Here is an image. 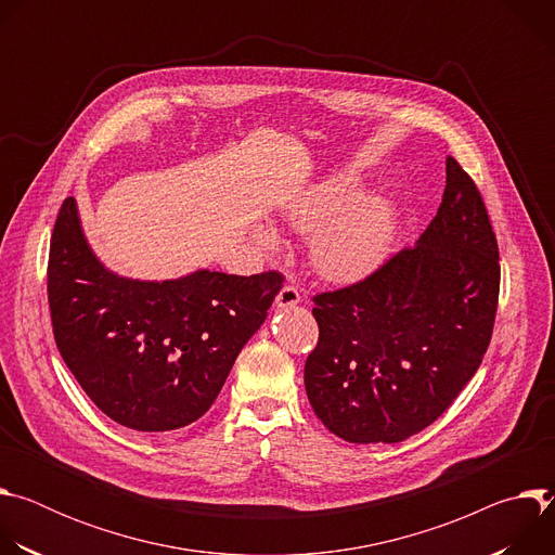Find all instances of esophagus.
<instances>
[{
	"label": "esophagus",
	"instance_id": "1",
	"mask_svg": "<svg viewBox=\"0 0 555 555\" xmlns=\"http://www.w3.org/2000/svg\"><path fill=\"white\" fill-rule=\"evenodd\" d=\"M298 302H300V292L294 285H283L281 292L276 294V307L279 309H289V307H294Z\"/></svg>",
	"mask_w": 555,
	"mask_h": 555
}]
</instances>
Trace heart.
<instances>
[{"label":"heart","instance_id":"1","mask_svg":"<svg viewBox=\"0 0 555 555\" xmlns=\"http://www.w3.org/2000/svg\"><path fill=\"white\" fill-rule=\"evenodd\" d=\"M358 184L351 178H332L309 189L287 204V223L313 234L311 261L332 281H358L371 274L386 259L395 234V210L384 197H356ZM259 242L276 246L279 236L259 228Z\"/></svg>","mask_w":555,"mask_h":555}]
</instances>
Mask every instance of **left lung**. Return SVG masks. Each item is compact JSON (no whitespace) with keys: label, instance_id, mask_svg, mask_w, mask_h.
I'll list each match as a JSON object with an SVG mask.
<instances>
[{"label":"left lung","instance_id":"8db88e82","mask_svg":"<svg viewBox=\"0 0 555 555\" xmlns=\"http://www.w3.org/2000/svg\"><path fill=\"white\" fill-rule=\"evenodd\" d=\"M499 287L488 208L450 155L441 206L417 246L311 298L319 343L305 388L313 413L351 443H398L430 426L483 362Z\"/></svg>","mask_w":555,"mask_h":555}]
</instances>
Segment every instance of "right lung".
<instances>
[{"instance_id":"add662e5","label":"right lung","mask_w":555,"mask_h":555,"mask_svg":"<svg viewBox=\"0 0 555 555\" xmlns=\"http://www.w3.org/2000/svg\"><path fill=\"white\" fill-rule=\"evenodd\" d=\"M283 281L276 270H199L163 283L116 276L90 250L67 197L48 259L52 334L76 382L109 420L167 433L210 409Z\"/></svg>"}]
</instances>
